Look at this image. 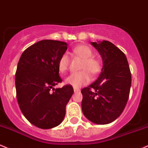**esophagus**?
Returning <instances> with one entry per match:
<instances>
[{"label": "esophagus", "mask_w": 148, "mask_h": 148, "mask_svg": "<svg viewBox=\"0 0 148 148\" xmlns=\"http://www.w3.org/2000/svg\"><path fill=\"white\" fill-rule=\"evenodd\" d=\"M79 89H75V88H74V92L75 93H77V92H79Z\"/></svg>", "instance_id": "34e87169"}]
</instances>
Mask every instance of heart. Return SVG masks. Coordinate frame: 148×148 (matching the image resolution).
Returning a JSON list of instances; mask_svg holds the SVG:
<instances>
[{"label": "heart", "instance_id": "1", "mask_svg": "<svg viewBox=\"0 0 148 148\" xmlns=\"http://www.w3.org/2000/svg\"><path fill=\"white\" fill-rule=\"evenodd\" d=\"M73 54L82 59L81 70L83 71L77 73H72L66 77L65 83L73 86L74 88H79L87 84L90 79L89 71L92 75H96L101 71V66L99 61L93 57L92 49L84 45H79L73 49ZM69 66V59L66 55H63L58 63V69L60 73H64Z\"/></svg>", "mask_w": 148, "mask_h": 148}]
</instances>
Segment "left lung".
<instances>
[{"mask_svg":"<svg viewBox=\"0 0 148 148\" xmlns=\"http://www.w3.org/2000/svg\"><path fill=\"white\" fill-rule=\"evenodd\" d=\"M101 56L103 67L94 82L82 89V110L96 124H107L123 112L129 99L132 75L125 54L109 41L91 42Z\"/></svg>","mask_w":148,"mask_h":148,"instance_id":"left-lung-1","label":"left lung"}]
</instances>
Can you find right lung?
Returning <instances> with one entry per match:
<instances>
[{
    "mask_svg": "<svg viewBox=\"0 0 148 148\" xmlns=\"http://www.w3.org/2000/svg\"><path fill=\"white\" fill-rule=\"evenodd\" d=\"M67 49L65 42L44 40L28 47L18 62V103L28 121L40 129H52L63 122L66 105L74 92L71 85L54 87L62 82L58 63Z\"/></svg>",
    "mask_w": 148,
    "mask_h": 148,
    "instance_id": "add662e5",
    "label": "right lung"
}]
</instances>
